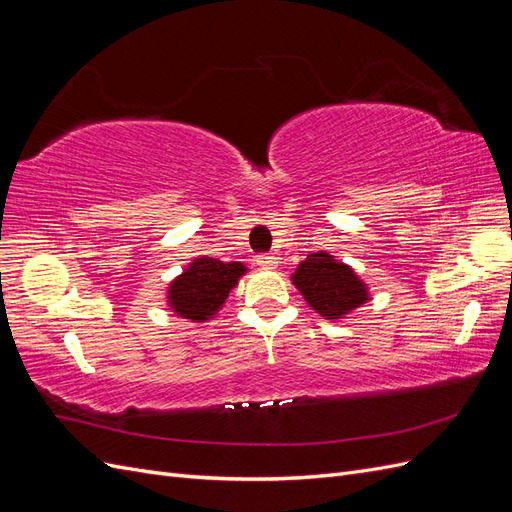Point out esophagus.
Here are the masks:
<instances>
[{"label": "esophagus", "instance_id": "esophagus-1", "mask_svg": "<svg viewBox=\"0 0 512 512\" xmlns=\"http://www.w3.org/2000/svg\"><path fill=\"white\" fill-rule=\"evenodd\" d=\"M256 262L265 269H275L277 267V256L275 254H258Z\"/></svg>", "mask_w": 512, "mask_h": 512}]
</instances>
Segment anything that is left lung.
I'll list each match as a JSON object with an SVG mask.
<instances>
[{
    "instance_id": "obj_1",
    "label": "left lung",
    "mask_w": 512,
    "mask_h": 512,
    "mask_svg": "<svg viewBox=\"0 0 512 512\" xmlns=\"http://www.w3.org/2000/svg\"><path fill=\"white\" fill-rule=\"evenodd\" d=\"M292 282L301 290L309 307L329 320L342 318L367 301L365 284L350 267L337 262L327 252L309 254L294 271Z\"/></svg>"
}]
</instances>
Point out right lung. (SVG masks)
Wrapping results in <instances>:
<instances>
[{
	"instance_id": "add662e5",
	"label": "right lung",
	"mask_w": 512,
	"mask_h": 512,
	"mask_svg": "<svg viewBox=\"0 0 512 512\" xmlns=\"http://www.w3.org/2000/svg\"><path fill=\"white\" fill-rule=\"evenodd\" d=\"M245 273L241 262H222L218 258H196L177 280L170 284L168 303L181 318L205 322L211 318L228 292Z\"/></svg>"
}]
</instances>
